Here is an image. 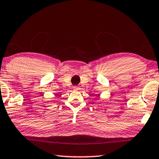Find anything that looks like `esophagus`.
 <instances>
[{
	"instance_id": "34e87169",
	"label": "esophagus",
	"mask_w": 159,
	"mask_h": 159,
	"mask_svg": "<svg viewBox=\"0 0 159 159\" xmlns=\"http://www.w3.org/2000/svg\"><path fill=\"white\" fill-rule=\"evenodd\" d=\"M73 89H74V90H79V88L77 87V86H74V87H73Z\"/></svg>"
}]
</instances>
